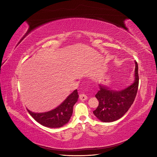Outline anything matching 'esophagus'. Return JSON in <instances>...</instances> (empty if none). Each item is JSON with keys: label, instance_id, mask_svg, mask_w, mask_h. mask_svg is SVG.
Masks as SVG:
<instances>
[{"label": "esophagus", "instance_id": "34e87169", "mask_svg": "<svg viewBox=\"0 0 157 157\" xmlns=\"http://www.w3.org/2000/svg\"><path fill=\"white\" fill-rule=\"evenodd\" d=\"M79 99H80V100L82 101H85L86 100V99H88V97L86 94H80V96H79Z\"/></svg>", "mask_w": 157, "mask_h": 157}]
</instances>
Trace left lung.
<instances>
[{
    "mask_svg": "<svg viewBox=\"0 0 157 157\" xmlns=\"http://www.w3.org/2000/svg\"><path fill=\"white\" fill-rule=\"evenodd\" d=\"M134 80L125 88L120 90H111L99 84L96 98L99 105L93 111L94 115L103 122H111L119 119L128 111L136 98L139 84L138 65L135 61Z\"/></svg>",
    "mask_w": 157,
    "mask_h": 157,
    "instance_id": "obj_1",
    "label": "left lung"
}]
</instances>
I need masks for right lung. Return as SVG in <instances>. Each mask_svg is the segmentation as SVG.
Returning a JSON list of instances; mask_svg holds the SVG:
<instances>
[{
  "instance_id": "add662e5",
  "label": "right lung",
  "mask_w": 157,
  "mask_h": 157,
  "mask_svg": "<svg viewBox=\"0 0 157 157\" xmlns=\"http://www.w3.org/2000/svg\"><path fill=\"white\" fill-rule=\"evenodd\" d=\"M78 94L75 90L55 109L44 113H35L27 109L34 119L42 126L48 128H60L69 122L73 114L75 104L78 101Z\"/></svg>"
}]
</instances>
